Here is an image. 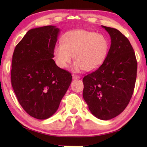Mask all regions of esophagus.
I'll list each match as a JSON object with an SVG mask.
<instances>
[{
  "label": "esophagus",
  "mask_w": 147,
  "mask_h": 147,
  "mask_svg": "<svg viewBox=\"0 0 147 147\" xmlns=\"http://www.w3.org/2000/svg\"><path fill=\"white\" fill-rule=\"evenodd\" d=\"M73 78L74 80L79 79V78H80V76H78V75H76V74H73Z\"/></svg>",
  "instance_id": "1"
}]
</instances>
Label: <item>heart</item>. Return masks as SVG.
<instances>
[{"mask_svg": "<svg viewBox=\"0 0 147 147\" xmlns=\"http://www.w3.org/2000/svg\"><path fill=\"white\" fill-rule=\"evenodd\" d=\"M107 51L108 43L104 36L80 30L67 33L62 43H57L54 47V54L59 67L66 68L74 55L75 62L73 70L90 71L102 63Z\"/></svg>", "mask_w": 147, "mask_h": 147, "instance_id": "heart-1", "label": "heart"}]
</instances>
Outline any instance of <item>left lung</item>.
<instances>
[{
    "mask_svg": "<svg viewBox=\"0 0 147 147\" xmlns=\"http://www.w3.org/2000/svg\"><path fill=\"white\" fill-rule=\"evenodd\" d=\"M102 27L111 36V47L100 66L83 78V96L93 115L109 120L129 104L135 85L137 61L123 34L113 28Z\"/></svg>",
    "mask_w": 147,
    "mask_h": 147,
    "instance_id": "obj_1",
    "label": "left lung"
}]
</instances>
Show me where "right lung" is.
Instances as JSON below:
<instances>
[{"label": "right lung", "instance_id": "1", "mask_svg": "<svg viewBox=\"0 0 147 147\" xmlns=\"http://www.w3.org/2000/svg\"><path fill=\"white\" fill-rule=\"evenodd\" d=\"M59 32L55 26L31 29L12 55L14 92L24 110L38 119L55 114L72 82L71 74L59 67L52 59Z\"/></svg>", "mask_w": 147, "mask_h": 147}]
</instances>
